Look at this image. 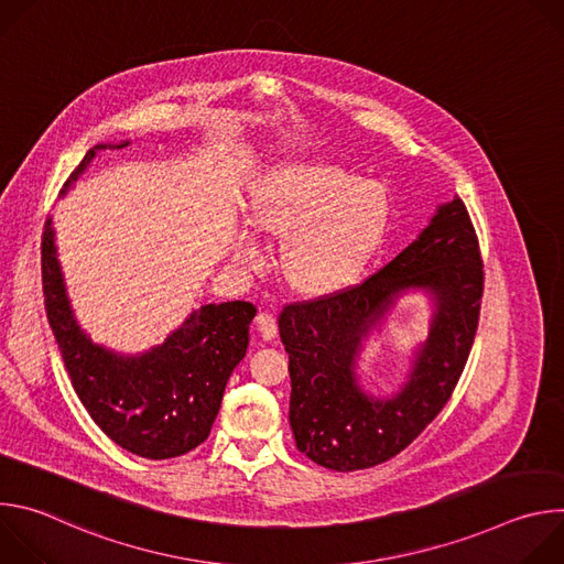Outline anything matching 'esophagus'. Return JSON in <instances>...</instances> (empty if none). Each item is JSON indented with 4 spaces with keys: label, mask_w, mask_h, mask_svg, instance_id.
Masks as SVG:
<instances>
[{
    "label": "esophagus",
    "mask_w": 564,
    "mask_h": 564,
    "mask_svg": "<svg viewBox=\"0 0 564 564\" xmlns=\"http://www.w3.org/2000/svg\"><path fill=\"white\" fill-rule=\"evenodd\" d=\"M257 328L261 333V337L265 341H272L276 335H279V326H276V318L270 314V312H261L257 316Z\"/></svg>",
    "instance_id": "1"
}]
</instances>
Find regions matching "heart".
I'll return each instance as SVG.
<instances>
[{"label": "heart", "instance_id": "obj_1", "mask_svg": "<svg viewBox=\"0 0 564 564\" xmlns=\"http://www.w3.org/2000/svg\"><path fill=\"white\" fill-rule=\"evenodd\" d=\"M261 234L283 240V274L312 296L335 294L361 276L388 227L383 192L330 165H294L263 185L252 205ZM234 257L261 270L265 248L252 229L234 238Z\"/></svg>", "mask_w": 564, "mask_h": 564}]
</instances>
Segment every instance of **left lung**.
<instances>
[{
    "mask_svg": "<svg viewBox=\"0 0 564 564\" xmlns=\"http://www.w3.org/2000/svg\"><path fill=\"white\" fill-rule=\"evenodd\" d=\"M485 270L462 198L437 207L413 243L361 285L290 303L279 333L290 355V426L296 448L318 466L359 470L404 451L446 406L466 366L479 318ZM426 291L432 328L408 381L390 398L358 386L362 341L395 299Z\"/></svg>",
    "mask_w": 564,
    "mask_h": 564,
    "instance_id": "1",
    "label": "left lung"
}]
</instances>
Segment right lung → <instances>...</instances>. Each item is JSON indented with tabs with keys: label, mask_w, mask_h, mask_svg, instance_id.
<instances>
[{
	"label": "right lung",
	"mask_w": 564,
	"mask_h": 564,
	"mask_svg": "<svg viewBox=\"0 0 564 564\" xmlns=\"http://www.w3.org/2000/svg\"><path fill=\"white\" fill-rule=\"evenodd\" d=\"M96 144L68 176L62 194L85 174L102 149ZM42 288L51 330L73 390L91 420L124 451L170 459L203 444L218 415L231 370L246 357L257 307L248 301L209 303L194 310L163 346L120 355L79 328L57 261L53 220L42 234Z\"/></svg>",
	"instance_id": "1"
}]
</instances>
